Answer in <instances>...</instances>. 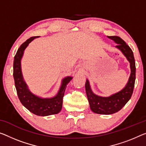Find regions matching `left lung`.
<instances>
[{
    "label": "left lung",
    "mask_w": 146,
    "mask_h": 146,
    "mask_svg": "<svg viewBox=\"0 0 146 146\" xmlns=\"http://www.w3.org/2000/svg\"><path fill=\"white\" fill-rule=\"evenodd\" d=\"M117 45L115 46L127 58L130 63L131 74L126 86L121 90L109 96H101L95 95L91 88L88 80L86 82V91L90 108L94 113L110 115L120 110L127 104L133 95L136 79V66L133 51L124 40L116 36H108Z\"/></svg>",
    "instance_id": "1"
}]
</instances>
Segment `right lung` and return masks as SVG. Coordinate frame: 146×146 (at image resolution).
Here are the masks:
<instances>
[{
  "mask_svg": "<svg viewBox=\"0 0 146 146\" xmlns=\"http://www.w3.org/2000/svg\"><path fill=\"white\" fill-rule=\"evenodd\" d=\"M40 36L31 37L21 45L14 57L13 60V78L19 99L21 104L33 113L39 116H48L59 113L62 109V98L67 84L72 79L67 76L62 80L61 86L55 96L51 98H42L33 94L29 90L24 80L21 71V61L24 51L33 40Z\"/></svg>",
  "mask_w": 146,
  "mask_h": 146,
  "instance_id": "obj_1",
  "label": "right lung"
}]
</instances>
